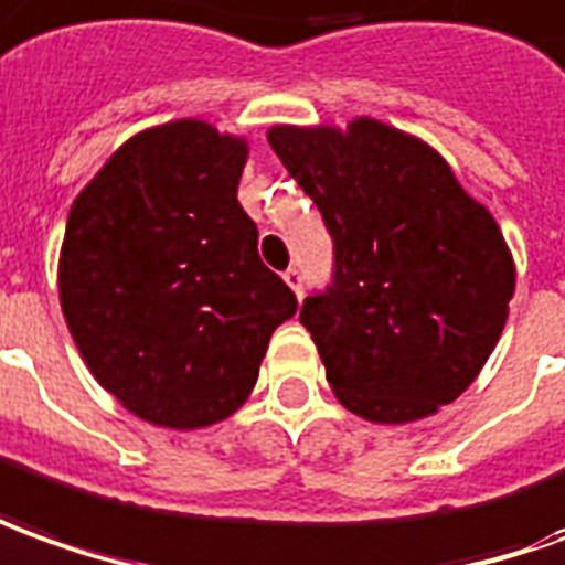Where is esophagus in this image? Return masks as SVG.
Returning a JSON list of instances; mask_svg holds the SVG:
<instances>
[{
	"instance_id": "1",
	"label": "esophagus",
	"mask_w": 565,
	"mask_h": 565,
	"mask_svg": "<svg viewBox=\"0 0 565 565\" xmlns=\"http://www.w3.org/2000/svg\"><path fill=\"white\" fill-rule=\"evenodd\" d=\"M282 279L289 282V289L301 298V291H305V276H301V270H295V267H289L286 274H282Z\"/></svg>"
}]
</instances>
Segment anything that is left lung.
Listing matches in <instances>:
<instances>
[{"mask_svg": "<svg viewBox=\"0 0 565 565\" xmlns=\"http://www.w3.org/2000/svg\"><path fill=\"white\" fill-rule=\"evenodd\" d=\"M267 141L317 202L334 279L301 307L338 403L408 424L480 375L508 322L516 267L504 233L430 143L372 116L274 126Z\"/></svg>", "mask_w": 565, "mask_h": 565, "instance_id": "left-lung-1", "label": "left lung"}]
</instances>
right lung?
<instances>
[{"label":"right lung","instance_id":"right-lung-1","mask_svg":"<svg viewBox=\"0 0 565 565\" xmlns=\"http://www.w3.org/2000/svg\"><path fill=\"white\" fill-rule=\"evenodd\" d=\"M245 159V138L174 119L128 138L70 209L67 329L97 384L157 427L231 418L298 310L236 200Z\"/></svg>","mask_w":565,"mask_h":565}]
</instances>
